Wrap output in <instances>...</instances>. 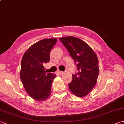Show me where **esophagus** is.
Segmentation results:
<instances>
[{"instance_id": "esophagus-1", "label": "esophagus", "mask_w": 124, "mask_h": 124, "mask_svg": "<svg viewBox=\"0 0 124 124\" xmlns=\"http://www.w3.org/2000/svg\"><path fill=\"white\" fill-rule=\"evenodd\" d=\"M58 73H59V75H63L64 73V72H63V71H58Z\"/></svg>"}]
</instances>
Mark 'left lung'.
Masks as SVG:
<instances>
[{"instance_id":"1","label":"left lung","mask_w":124,"mask_h":124,"mask_svg":"<svg viewBox=\"0 0 124 124\" xmlns=\"http://www.w3.org/2000/svg\"><path fill=\"white\" fill-rule=\"evenodd\" d=\"M60 40L75 61L78 71L72 75L71 82L68 84L70 91L78 97L87 95L96 85L99 73L96 53L85 41L75 37H65Z\"/></svg>"}]
</instances>
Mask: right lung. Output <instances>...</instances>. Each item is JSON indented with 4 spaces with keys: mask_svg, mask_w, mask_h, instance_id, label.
Returning a JSON list of instances; mask_svg holds the SVG:
<instances>
[{
    "mask_svg": "<svg viewBox=\"0 0 124 124\" xmlns=\"http://www.w3.org/2000/svg\"><path fill=\"white\" fill-rule=\"evenodd\" d=\"M56 38L44 39L27 49L21 61L20 78L29 95L38 101H44L51 93L53 81L56 75L46 73L44 65L49 62V53Z\"/></svg>",
    "mask_w": 124,
    "mask_h": 124,
    "instance_id": "obj_1",
    "label": "right lung"
}]
</instances>
